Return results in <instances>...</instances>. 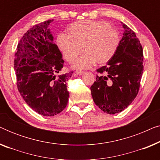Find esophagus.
Masks as SVG:
<instances>
[{
    "label": "esophagus",
    "instance_id": "34e87169",
    "mask_svg": "<svg viewBox=\"0 0 160 160\" xmlns=\"http://www.w3.org/2000/svg\"><path fill=\"white\" fill-rule=\"evenodd\" d=\"M84 72L82 71H76V73L77 74V75H78V76L82 75V74H84Z\"/></svg>",
    "mask_w": 160,
    "mask_h": 160
}]
</instances>
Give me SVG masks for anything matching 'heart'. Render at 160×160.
Here are the masks:
<instances>
[{"instance_id":"1","label":"heart","mask_w":160,"mask_h":160,"mask_svg":"<svg viewBox=\"0 0 160 160\" xmlns=\"http://www.w3.org/2000/svg\"><path fill=\"white\" fill-rule=\"evenodd\" d=\"M120 43L119 31L111 24L102 20H84L73 23L69 34L60 32L57 45L68 62L85 52L74 62L76 69H87L96 62L103 65L114 55Z\"/></svg>"}]
</instances>
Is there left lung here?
<instances>
[{"label":"left lung","mask_w":160,"mask_h":160,"mask_svg":"<svg viewBox=\"0 0 160 160\" xmlns=\"http://www.w3.org/2000/svg\"><path fill=\"white\" fill-rule=\"evenodd\" d=\"M123 37L107 65L97 70L90 87L95 103L105 113L124 111L138 93L143 71V48L135 32L122 23Z\"/></svg>","instance_id":"obj_1"}]
</instances>
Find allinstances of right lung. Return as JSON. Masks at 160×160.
Masks as SVG:
<instances>
[{
    "label": "right lung",
    "instance_id": "add662e5",
    "mask_svg": "<svg viewBox=\"0 0 160 160\" xmlns=\"http://www.w3.org/2000/svg\"><path fill=\"white\" fill-rule=\"evenodd\" d=\"M53 19L34 25L17 45L14 70L18 90L28 106L39 114L53 117L68 101L67 81L73 71L57 76L64 60L49 29Z\"/></svg>",
    "mask_w": 160,
    "mask_h": 160
}]
</instances>
